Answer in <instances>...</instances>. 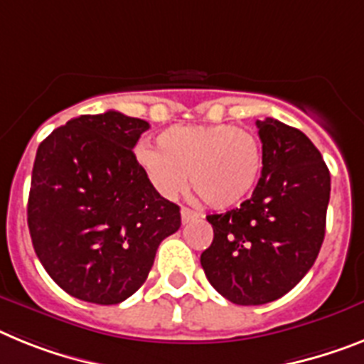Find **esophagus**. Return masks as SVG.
I'll return each mask as SVG.
<instances>
[{
  "instance_id": "34e87169",
  "label": "esophagus",
  "mask_w": 364,
  "mask_h": 364,
  "mask_svg": "<svg viewBox=\"0 0 364 364\" xmlns=\"http://www.w3.org/2000/svg\"><path fill=\"white\" fill-rule=\"evenodd\" d=\"M180 215H182V223H184V225H188V223H191V220L197 219L198 213L193 212V210H189V208H182V210H180Z\"/></svg>"
}]
</instances>
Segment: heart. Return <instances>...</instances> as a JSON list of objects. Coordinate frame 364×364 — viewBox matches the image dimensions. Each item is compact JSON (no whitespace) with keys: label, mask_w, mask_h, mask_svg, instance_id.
<instances>
[{"label":"heart","mask_w":364,"mask_h":364,"mask_svg":"<svg viewBox=\"0 0 364 364\" xmlns=\"http://www.w3.org/2000/svg\"><path fill=\"white\" fill-rule=\"evenodd\" d=\"M158 149L136 147V160L164 198H175L189 184L206 206H237L252 193L263 166L259 139L228 123L173 125L156 138Z\"/></svg>","instance_id":"b5f03b06"}]
</instances>
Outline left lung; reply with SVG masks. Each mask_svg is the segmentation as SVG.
Instances as JSON below:
<instances>
[{
  "instance_id": "left-lung-1",
  "label": "left lung",
  "mask_w": 364,
  "mask_h": 364,
  "mask_svg": "<svg viewBox=\"0 0 364 364\" xmlns=\"http://www.w3.org/2000/svg\"><path fill=\"white\" fill-rule=\"evenodd\" d=\"M263 144L262 178L235 210L208 215L212 245L200 265L217 293L239 306L287 294L321 252L331 178L304 132L272 117L256 121Z\"/></svg>"
}]
</instances>
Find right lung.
<instances>
[{
    "mask_svg": "<svg viewBox=\"0 0 364 364\" xmlns=\"http://www.w3.org/2000/svg\"><path fill=\"white\" fill-rule=\"evenodd\" d=\"M149 123L116 110L79 116L36 151L27 225L53 282L90 304L127 300L147 279L180 208L152 188L132 149Z\"/></svg>",
    "mask_w": 364,
    "mask_h": 364,
    "instance_id": "add662e5",
    "label": "right lung"
}]
</instances>
